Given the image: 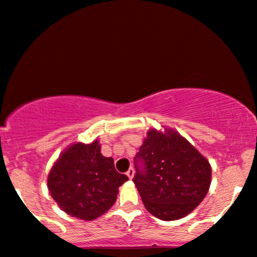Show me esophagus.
<instances>
[{"instance_id":"34e87169","label":"esophagus","mask_w":257,"mask_h":257,"mask_svg":"<svg viewBox=\"0 0 257 257\" xmlns=\"http://www.w3.org/2000/svg\"><path fill=\"white\" fill-rule=\"evenodd\" d=\"M134 173H135V171H134V168L133 167H131L128 170V172H126V176H128V178L129 179H132L134 177Z\"/></svg>"}]
</instances>
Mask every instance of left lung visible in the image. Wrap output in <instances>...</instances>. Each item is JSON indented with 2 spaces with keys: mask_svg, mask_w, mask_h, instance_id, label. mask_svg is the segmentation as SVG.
Returning a JSON list of instances; mask_svg holds the SVG:
<instances>
[{
  "mask_svg": "<svg viewBox=\"0 0 257 257\" xmlns=\"http://www.w3.org/2000/svg\"><path fill=\"white\" fill-rule=\"evenodd\" d=\"M134 160L133 182L144 206L157 218H183L206 196L211 184L210 163L177 132L149 131Z\"/></svg>",
  "mask_w": 257,
  "mask_h": 257,
  "instance_id": "left-lung-1",
  "label": "left lung"
}]
</instances>
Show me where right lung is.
<instances>
[{"mask_svg":"<svg viewBox=\"0 0 257 257\" xmlns=\"http://www.w3.org/2000/svg\"><path fill=\"white\" fill-rule=\"evenodd\" d=\"M128 180L115 171L113 159L101 154L98 140L75 143L51 168L47 187L67 215L91 221L107 212L117 200L118 188Z\"/></svg>","mask_w":257,"mask_h":257,"instance_id":"1","label":"right lung"}]
</instances>
